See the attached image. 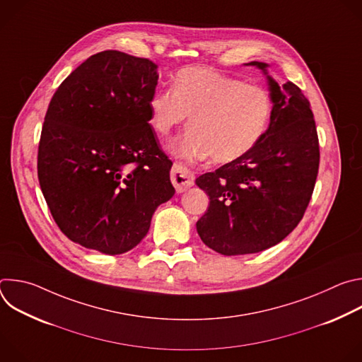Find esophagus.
<instances>
[{"instance_id": "obj_1", "label": "esophagus", "mask_w": 362, "mask_h": 362, "mask_svg": "<svg viewBox=\"0 0 362 362\" xmlns=\"http://www.w3.org/2000/svg\"><path fill=\"white\" fill-rule=\"evenodd\" d=\"M170 177H172V183L176 187L177 193H183L185 190L192 187L194 183V175L180 163L173 165Z\"/></svg>"}]
</instances>
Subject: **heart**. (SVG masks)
Listing matches in <instances>:
<instances>
[{
  "label": "heart",
  "mask_w": 362,
  "mask_h": 362,
  "mask_svg": "<svg viewBox=\"0 0 362 362\" xmlns=\"http://www.w3.org/2000/svg\"><path fill=\"white\" fill-rule=\"evenodd\" d=\"M151 129L166 136L190 115V126L169 146L182 160L211 156L229 163L246 154L264 136L271 113L269 93L259 86L215 70H180L173 90L154 93L148 103Z\"/></svg>",
  "instance_id": "b5f03b06"
}]
</instances>
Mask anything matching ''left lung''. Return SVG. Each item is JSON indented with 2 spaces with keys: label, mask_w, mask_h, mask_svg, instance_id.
<instances>
[{
  "label": "left lung",
  "mask_w": 362,
  "mask_h": 362,
  "mask_svg": "<svg viewBox=\"0 0 362 362\" xmlns=\"http://www.w3.org/2000/svg\"><path fill=\"white\" fill-rule=\"evenodd\" d=\"M268 78L271 122L242 158L196 179L209 196V208L196 223L203 243L233 256L265 250L300 222L311 200L320 143L308 98L291 81L279 84L268 64L250 62Z\"/></svg>",
  "instance_id": "8db88e82"
}]
</instances>
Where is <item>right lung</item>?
Segmentation results:
<instances>
[{
  "label": "right lung",
  "mask_w": 362,
  "mask_h": 362,
  "mask_svg": "<svg viewBox=\"0 0 362 362\" xmlns=\"http://www.w3.org/2000/svg\"><path fill=\"white\" fill-rule=\"evenodd\" d=\"M158 66L101 51L57 88L38 144V180L49 212L73 242L120 255L147 235L172 199V160L148 124Z\"/></svg>",
  "instance_id": "obj_1"
}]
</instances>
